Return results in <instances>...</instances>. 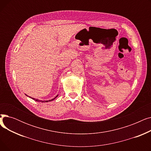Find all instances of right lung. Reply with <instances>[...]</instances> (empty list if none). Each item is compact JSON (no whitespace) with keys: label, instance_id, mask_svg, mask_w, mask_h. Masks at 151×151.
Returning <instances> with one entry per match:
<instances>
[{"label":"right lung","instance_id":"1","mask_svg":"<svg viewBox=\"0 0 151 151\" xmlns=\"http://www.w3.org/2000/svg\"><path fill=\"white\" fill-rule=\"evenodd\" d=\"M26 96H27V95H26ZM58 96H58H56V97H55V98H54V99H52V100H38V99H34V98H32V97H30L31 99H32L33 100H35V101H40V102H48V101H52V100H54L55 98H56Z\"/></svg>","mask_w":151,"mask_h":151}]
</instances>
